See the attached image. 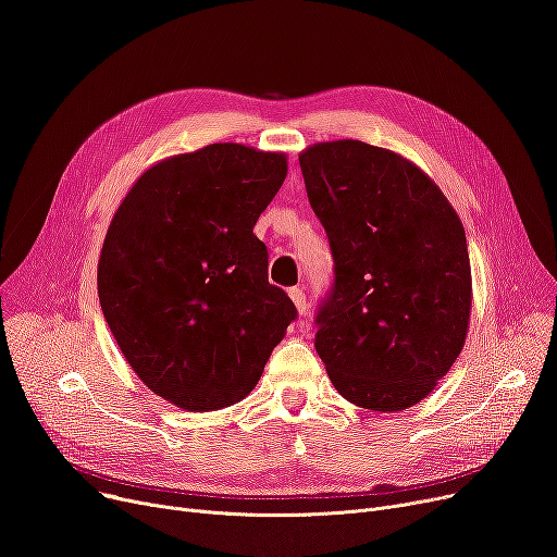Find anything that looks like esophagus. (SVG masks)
<instances>
[{
  "label": "esophagus",
  "instance_id": "obj_1",
  "mask_svg": "<svg viewBox=\"0 0 557 557\" xmlns=\"http://www.w3.org/2000/svg\"><path fill=\"white\" fill-rule=\"evenodd\" d=\"M288 296H290V300H294V305H296V309H298V313H300V315H302V313H307L309 305H307V296H305V290H302L300 286L288 288Z\"/></svg>",
  "mask_w": 557,
  "mask_h": 557
}]
</instances>
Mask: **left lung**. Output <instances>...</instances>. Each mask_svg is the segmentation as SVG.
Returning <instances> with one entry per match:
<instances>
[{"label":"left lung","instance_id":"obj_1","mask_svg":"<svg viewBox=\"0 0 557 557\" xmlns=\"http://www.w3.org/2000/svg\"><path fill=\"white\" fill-rule=\"evenodd\" d=\"M300 169L336 263L315 352L347 401L379 413L416 406L470 327L462 223L418 164L382 146L320 141L300 153Z\"/></svg>","mask_w":557,"mask_h":557}]
</instances>
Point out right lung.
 <instances>
[{"label": "right lung", "mask_w": 557, "mask_h": 557, "mask_svg": "<svg viewBox=\"0 0 557 557\" xmlns=\"http://www.w3.org/2000/svg\"><path fill=\"white\" fill-rule=\"evenodd\" d=\"M286 169L284 153L202 146L146 169L110 221L103 318L146 388L185 411L248 397L298 315L252 234Z\"/></svg>", "instance_id": "add662e5"}]
</instances>
